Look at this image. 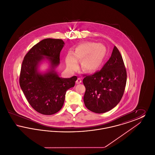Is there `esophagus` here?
Masks as SVG:
<instances>
[{
    "label": "esophagus",
    "mask_w": 155,
    "mask_h": 155,
    "mask_svg": "<svg viewBox=\"0 0 155 155\" xmlns=\"http://www.w3.org/2000/svg\"><path fill=\"white\" fill-rule=\"evenodd\" d=\"M82 82V80H81V78H78L77 81H76V84H79Z\"/></svg>",
    "instance_id": "34e87169"
}]
</instances>
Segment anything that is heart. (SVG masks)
<instances>
[{
	"instance_id": "obj_1",
	"label": "heart",
	"mask_w": 155,
	"mask_h": 155,
	"mask_svg": "<svg viewBox=\"0 0 155 155\" xmlns=\"http://www.w3.org/2000/svg\"><path fill=\"white\" fill-rule=\"evenodd\" d=\"M107 54L106 48L95 42H85L78 45L73 55L69 53L66 58L67 66L71 70L78 67V61H82V70L88 73L96 71L102 65Z\"/></svg>"
}]
</instances>
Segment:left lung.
<instances>
[{
    "label": "left lung",
    "mask_w": 155,
    "mask_h": 155,
    "mask_svg": "<svg viewBox=\"0 0 155 155\" xmlns=\"http://www.w3.org/2000/svg\"><path fill=\"white\" fill-rule=\"evenodd\" d=\"M84 102L86 107L96 113H103L117 106L124 92L127 71L122 56L114 46L111 57L102 70L85 75Z\"/></svg>",
    "instance_id": "1"
}]
</instances>
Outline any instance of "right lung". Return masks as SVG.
I'll use <instances>...</instances> for the list:
<instances>
[{"instance_id":"obj_1","label":"right lung","mask_w":155,"mask_h":155,"mask_svg":"<svg viewBox=\"0 0 155 155\" xmlns=\"http://www.w3.org/2000/svg\"><path fill=\"white\" fill-rule=\"evenodd\" d=\"M64 42L46 38L34 45L25 54L20 75V85L31 107L44 115H52L62 107L68 89L74 87L77 77H60L55 68L60 63V53ZM46 57L51 68L44 74L37 71L40 61Z\"/></svg>"}]
</instances>
